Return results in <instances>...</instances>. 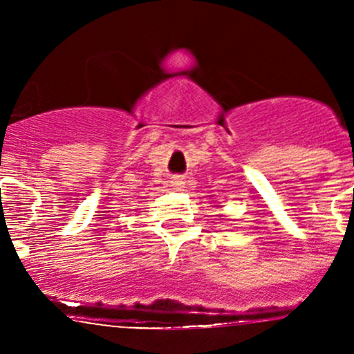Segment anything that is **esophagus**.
<instances>
[{
	"mask_svg": "<svg viewBox=\"0 0 354 354\" xmlns=\"http://www.w3.org/2000/svg\"><path fill=\"white\" fill-rule=\"evenodd\" d=\"M171 185H173L174 189L185 188V178H183V176H173Z\"/></svg>",
	"mask_w": 354,
	"mask_h": 354,
	"instance_id": "34e87169",
	"label": "esophagus"
}]
</instances>
